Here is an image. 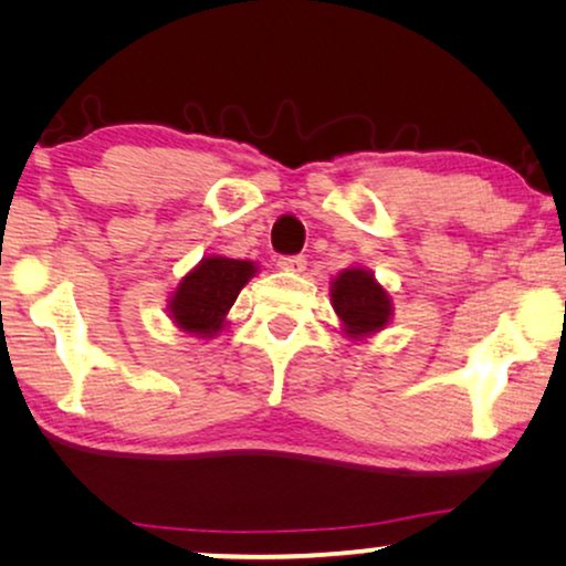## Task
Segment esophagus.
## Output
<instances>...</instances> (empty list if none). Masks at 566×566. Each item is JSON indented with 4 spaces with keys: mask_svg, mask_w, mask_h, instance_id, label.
I'll use <instances>...</instances> for the list:
<instances>
[{
    "mask_svg": "<svg viewBox=\"0 0 566 566\" xmlns=\"http://www.w3.org/2000/svg\"><path fill=\"white\" fill-rule=\"evenodd\" d=\"M277 268L291 270V273H301V270L306 268V258L304 254H283V258L277 260Z\"/></svg>",
    "mask_w": 566,
    "mask_h": 566,
    "instance_id": "34e87169",
    "label": "esophagus"
}]
</instances>
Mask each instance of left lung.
Segmentation results:
<instances>
[{"label": "left lung", "instance_id": "left-lung-1", "mask_svg": "<svg viewBox=\"0 0 566 566\" xmlns=\"http://www.w3.org/2000/svg\"><path fill=\"white\" fill-rule=\"evenodd\" d=\"M332 301L347 335H370V332L384 329L391 316V301L386 291L368 270L360 268H350L335 277Z\"/></svg>", "mask_w": 566, "mask_h": 566}]
</instances>
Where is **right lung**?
<instances>
[{"label":"right lung","mask_w":566,"mask_h":566,"mask_svg":"<svg viewBox=\"0 0 566 566\" xmlns=\"http://www.w3.org/2000/svg\"><path fill=\"white\" fill-rule=\"evenodd\" d=\"M258 273L252 262L229 260V258H208L182 277L177 285L172 304V319L185 332L192 335L213 337V332L223 327V316L234 304L244 283Z\"/></svg>","instance_id":"obj_1"}]
</instances>
